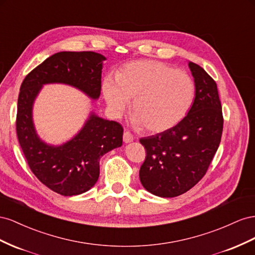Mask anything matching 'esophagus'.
Returning a JSON list of instances; mask_svg holds the SVG:
<instances>
[{
    "label": "esophagus",
    "instance_id": "34e87169",
    "mask_svg": "<svg viewBox=\"0 0 255 255\" xmlns=\"http://www.w3.org/2000/svg\"><path fill=\"white\" fill-rule=\"evenodd\" d=\"M123 140H124V142H125V143L132 142L133 141V135L130 133V132H128V131H125V132H124V134H123Z\"/></svg>",
    "mask_w": 255,
    "mask_h": 255
}]
</instances>
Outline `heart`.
Returning a JSON list of instances; mask_svg holds the SVG:
<instances>
[{
  "instance_id": "heart-1",
  "label": "heart",
  "mask_w": 255,
  "mask_h": 255,
  "mask_svg": "<svg viewBox=\"0 0 255 255\" xmlns=\"http://www.w3.org/2000/svg\"><path fill=\"white\" fill-rule=\"evenodd\" d=\"M111 114L120 118L133 99V125L149 132H163L183 121L195 98V83L187 72L158 61H136L114 80L101 85Z\"/></svg>"
}]
</instances>
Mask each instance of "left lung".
Wrapping results in <instances>:
<instances>
[{
	"label": "left lung",
	"mask_w": 255,
	"mask_h": 255,
	"mask_svg": "<svg viewBox=\"0 0 255 255\" xmlns=\"http://www.w3.org/2000/svg\"><path fill=\"white\" fill-rule=\"evenodd\" d=\"M188 65L195 83L190 111L175 127L140 140L146 149L141 184L161 198H174L198 184L221 141L223 116L217 84L198 64Z\"/></svg>",
	"instance_id": "1"
}]
</instances>
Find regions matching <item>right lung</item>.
<instances>
[{
	"instance_id": "obj_1",
	"label": "right lung",
	"mask_w": 255,
	"mask_h": 255,
	"mask_svg": "<svg viewBox=\"0 0 255 255\" xmlns=\"http://www.w3.org/2000/svg\"><path fill=\"white\" fill-rule=\"evenodd\" d=\"M106 60L92 51L51 55L28 74L20 86L16 130L19 144L34 175L51 190L65 195L86 192L99 177V160L123 144L121 124L91 113L82 129L62 145L43 142L33 123V105L42 85L63 83L96 100L101 91V69Z\"/></svg>"
}]
</instances>
